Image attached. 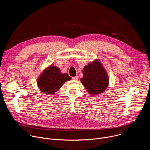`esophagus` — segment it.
<instances>
[{"label":"esophagus","instance_id":"obj_1","mask_svg":"<svg viewBox=\"0 0 150 150\" xmlns=\"http://www.w3.org/2000/svg\"><path fill=\"white\" fill-rule=\"evenodd\" d=\"M72 78L74 80H78V76H74V77H72Z\"/></svg>","mask_w":150,"mask_h":150}]
</instances>
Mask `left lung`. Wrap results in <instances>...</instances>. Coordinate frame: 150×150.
<instances>
[{
    "mask_svg": "<svg viewBox=\"0 0 150 150\" xmlns=\"http://www.w3.org/2000/svg\"><path fill=\"white\" fill-rule=\"evenodd\" d=\"M81 82L88 93L93 96L104 92L109 84V78L105 69L98 59H95L85 66Z\"/></svg>",
    "mask_w": 150,
    "mask_h": 150,
    "instance_id": "1",
    "label": "left lung"
}]
</instances>
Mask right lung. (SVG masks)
I'll use <instances>...</instances> for the list:
<instances>
[{"mask_svg": "<svg viewBox=\"0 0 150 150\" xmlns=\"http://www.w3.org/2000/svg\"><path fill=\"white\" fill-rule=\"evenodd\" d=\"M71 78L67 74H62L59 68L53 65L46 68L38 76L37 83L41 91L47 94H54Z\"/></svg>", "mask_w": 150, "mask_h": 150, "instance_id": "obj_1", "label": "right lung"}]
</instances>
